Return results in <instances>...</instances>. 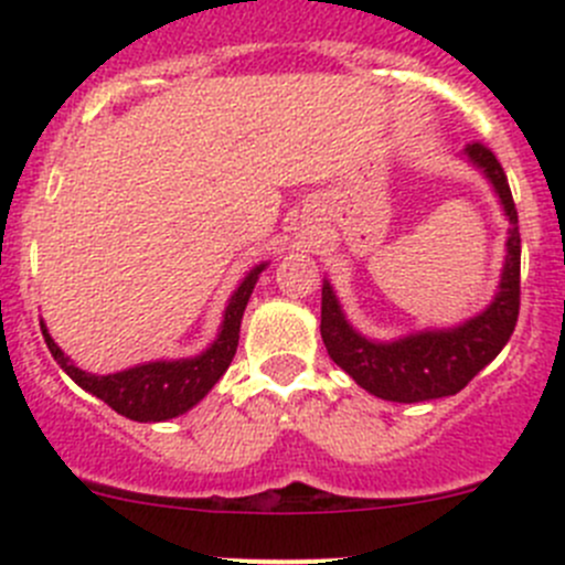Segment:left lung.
<instances>
[{
    "instance_id": "left-lung-1",
    "label": "left lung",
    "mask_w": 565,
    "mask_h": 565,
    "mask_svg": "<svg viewBox=\"0 0 565 565\" xmlns=\"http://www.w3.org/2000/svg\"><path fill=\"white\" fill-rule=\"evenodd\" d=\"M467 158L492 180L505 215H509V256H505L503 281L498 298L483 315L451 330H426L407 335L391 344H374L347 324L339 309L333 289L324 281L322 287V333L328 355L335 366L344 369L361 388L388 402H429V398L454 396L481 372L487 363L498 358L505 341L511 339L520 317V218L511 196L503 167L481 141L467 145Z\"/></svg>"
}]
</instances>
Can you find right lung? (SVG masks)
<instances>
[{
    "mask_svg": "<svg viewBox=\"0 0 565 565\" xmlns=\"http://www.w3.org/2000/svg\"><path fill=\"white\" fill-rule=\"evenodd\" d=\"M262 270H265V265L254 267L243 278L237 292L232 295L230 306H226L224 324H221V333L213 341V347L204 350L202 355L185 358V361H156L128 369V372L98 377V374L82 372V369L73 366L71 358H65V352L54 344L43 322H40V330H43L45 347L51 350L54 361L65 369L73 383L82 385L93 396L104 398L108 407L117 409L119 415L130 420H141V424L145 420H169L188 413L196 402H202L207 391L230 369L232 358L237 352V339H241L243 311H246V303Z\"/></svg>",
    "mask_w": 565,
    "mask_h": 565,
    "instance_id": "1",
    "label": "right lung"
}]
</instances>
